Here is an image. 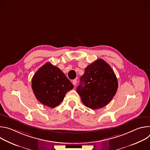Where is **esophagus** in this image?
<instances>
[{"label":"esophagus","mask_w":150,"mask_h":150,"mask_svg":"<svg viewBox=\"0 0 150 150\" xmlns=\"http://www.w3.org/2000/svg\"><path fill=\"white\" fill-rule=\"evenodd\" d=\"M76 82H77L76 79H74V80L72 81V83H73V85H76Z\"/></svg>","instance_id":"esophagus-1"}]
</instances>
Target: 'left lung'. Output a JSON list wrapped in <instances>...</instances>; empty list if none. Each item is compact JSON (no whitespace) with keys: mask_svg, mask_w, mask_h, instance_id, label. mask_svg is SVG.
<instances>
[{"mask_svg":"<svg viewBox=\"0 0 150 150\" xmlns=\"http://www.w3.org/2000/svg\"><path fill=\"white\" fill-rule=\"evenodd\" d=\"M76 91L85 106L101 109L108 104L116 93L118 82L108 63L99 59L85 69Z\"/></svg>","mask_w":150,"mask_h":150,"instance_id":"obj_1","label":"left lung"}]
</instances>
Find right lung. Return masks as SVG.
Segmentation results:
<instances>
[{"label": "right lung", "instance_id": "right-lung-1", "mask_svg": "<svg viewBox=\"0 0 150 150\" xmlns=\"http://www.w3.org/2000/svg\"><path fill=\"white\" fill-rule=\"evenodd\" d=\"M31 83L36 98L51 108L58 105L67 93L74 88L65 75L50 62L38 69L34 75Z\"/></svg>", "mask_w": 150, "mask_h": 150}]
</instances>
